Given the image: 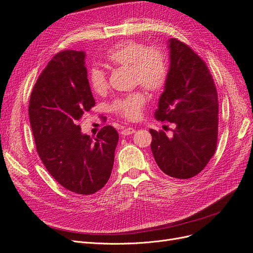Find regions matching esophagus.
<instances>
[{
	"label": "esophagus",
	"mask_w": 253,
	"mask_h": 253,
	"mask_svg": "<svg viewBox=\"0 0 253 253\" xmlns=\"http://www.w3.org/2000/svg\"><path fill=\"white\" fill-rule=\"evenodd\" d=\"M134 131H135L134 128H132V127H127V128H125V129H123V130L121 131V134L125 136V135H129V134L134 133Z\"/></svg>",
	"instance_id": "1"
}]
</instances>
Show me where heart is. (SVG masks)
Returning a JSON list of instances; mask_svg holds the SVG:
<instances>
[{
  "instance_id": "heart-1",
  "label": "heart",
  "mask_w": 253,
  "mask_h": 253,
  "mask_svg": "<svg viewBox=\"0 0 253 253\" xmlns=\"http://www.w3.org/2000/svg\"><path fill=\"white\" fill-rule=\"evenodd\" d=\"M106 60L115 68H130L133 83L150 92L160 91L168 81L167 56L158 46H145L140 41L125 40L108 49ZM89 84L93 92L98 95L105 94L109 85L106 73L98 68L90 70ZM145 104V93L134 91L115 98L110 105V110L122 119L136 121L141 118Z\"/></svg>"
}]
</instances>
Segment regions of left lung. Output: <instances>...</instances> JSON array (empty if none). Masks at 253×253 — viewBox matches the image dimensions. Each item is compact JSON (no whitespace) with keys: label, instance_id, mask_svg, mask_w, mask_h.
I'll return each mask as SVG.
<instances>
[{"label":"left lung","instance_id":"obj_1","mask_svg":"<svg viewBox=\"0 0 253 253\" xmlns=\"http://www.w3.org/2000/svg\"><path fill=\"white\" fill-rule=\"evenodd\" d=\"M169 70L155 118L174 123L172 135L150 129L151 151L160 169L189 179L213 157L218 134V98L206 62L175 38L169 40Z\"/></svg>","mask_w":253,"mask_h":253}]
</instances>
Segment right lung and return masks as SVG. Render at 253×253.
I'll return each mask as SVG.
<instances>
[{"mask_svg": "<svg viewBox=\"0 0 253 253\" xmlns=\"http://www.w3.org/2000/svg\"><path fill=\"white\" fill-rule=\"evenodd\" d=\"M83 50L56 54L35 84L28 114L38 155L64 189L81 195L99 191L110 178L119 133L112 126L95 139L78 121L94 107Z\"/></svg>", "mask_w": 253, "mask_h": 253, "instance_id": "obj_1", "label": "right lung"}]
</instances>
